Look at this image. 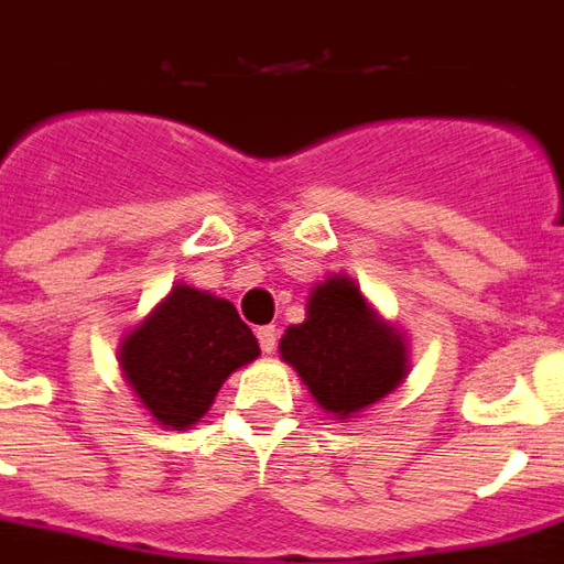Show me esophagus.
Returning <instances> with one entry per match:
<instances>
[{
    "label": "esophagus",
    "instance_id": "1",
    "mask_svg": "<svg viewBox=\"0 0 564 564\" xmlns=\"http://www.w3.org/2000/svg\"><path fill=\"white\" fill-rule=\"evenodd\" d=\"M256 335H259L261 350H264V352L276 350V341H279V329H276V326H261V329L256 332Z\"/></svg>",
    "mask_w": 564,
    "mask_h": 564
}]
</instances>
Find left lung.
I'll use <instances>...</instances> for the list:
<instances>
[{
	"label": "left lung",
	"instance_id": "left-lung-1",
	"mask_svg": "<svg viewBox=\"0 0 564 564\" xmlns=\"http://www.w3.org/2000/svg\"><path fill=\"white\" fill-rule=\"evenodd\" d=\"M279 352L338 421L379 403L409 373L403 332L382 321L344 273L312 288L305 321L288 326Z\"/></svg>",
	"mask_w": 564,
	"mask_h": 564
}]
</instances>
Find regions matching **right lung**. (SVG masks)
<instances>
[{"label": "right lung", "mask_w": 564, "mask_h": 564, "mask_svg": "<svg viewBox=\"0 0 564 564\" xmlns=\"http://www.w3.org/2000/svg\"><path fill=\"white\" fill-rule=\"evenodd\" d=\"M259 352L256 335L229 300L173 285L126 332L117 359L143 409L167 430H187L212 409L229 373Z\"/></svg>", "instance_id": "1"}]
</instances>
